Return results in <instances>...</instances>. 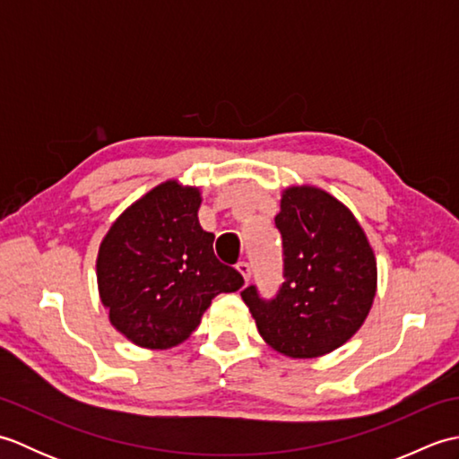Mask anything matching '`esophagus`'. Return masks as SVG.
I'll return each instance as SVG.
<instances>
[{
	"mask_svg": "<svg viewBox=\"0 0 459 459\" xmlns=\"http://www.w3.org/2000/svg\"><path fill=\"white\" fill-rule=\"evenodd\" d=\"M237 270L240 272L242 278H245V281H248V280H250V264H248L247 260H240L238 264H237Z\"/></svg>",
	"mask_w": 459,
	"mask_h": 459,
	"instance_id": "obj_1",
	"label": "esophagus"
}]
</instances>
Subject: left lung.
<instances>
[{"mask_svg":"<svg viewBox=\"0 0 459 459\" xmlns=\"http://www.w3.org/2000/svg\"><path fill=\"white\" fill-rule=\"evenodd\" d=\"M284 281L274 298L255 284L240 291L260 335L294 359L325 355L363 325L377 291V262L351 211L316 187L281 195Z\"/></svg>","mask_w":459,"mask_h":459,"instance_id":"obj_1","label":"left lung"}]
</instances>
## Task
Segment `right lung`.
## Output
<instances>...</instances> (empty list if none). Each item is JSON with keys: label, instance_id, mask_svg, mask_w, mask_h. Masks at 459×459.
<instances>
[{"label": "right lung", "instance_id": "obj_1", "mask_svg": "<svg viewBox=\"0 0 459 459\" xmlns=\"http://www.w3.org/2000/svg\"><path fill=\"white\" fill-rule=\"evenodd\" d=\"M199 204V189L165 181L126 209L102 240L96 260L102 304L135 345L181 343L214 296L245 284L238 270L214 256Z\"/></svg>", "mask_w": 459, "mask_h": 459}]
</instances>
